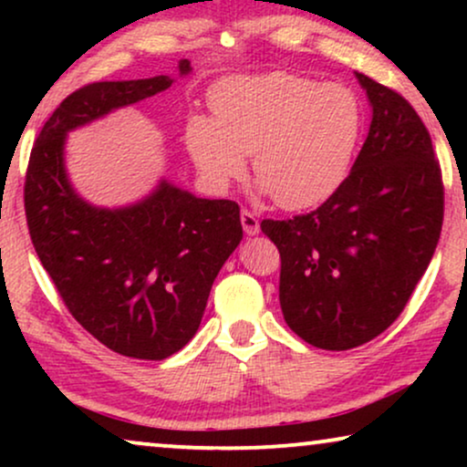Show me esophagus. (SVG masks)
Masks as SVG:
<instances>
[{
  "mask_svg": "<svg viewBox=\"0 0 467 467\" xmlns=\"http://www.w3.org/2000/svg\"><path fill=\"white\" fill-rule=\"evenodd\" d=\"M240 221H242V227H244V232L248 235H257L259 234V221H257V216L251 213V210H242Z\"/></svg>",
  "mask_w": 467,
  "mask_h": 467,
  "instance_id": "obj_1",
  "label": "esophagus"
}]
</instances>
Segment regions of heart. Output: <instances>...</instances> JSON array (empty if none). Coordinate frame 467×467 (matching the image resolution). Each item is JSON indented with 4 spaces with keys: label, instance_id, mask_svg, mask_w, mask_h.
<instances>
[{
    "label": "heart",
    "instance_id": "1",
    "mask_svg": "<svg viewBox=\"0 0 467 467\" xmlns=\"http://www.w3.org/2000/svg\"><path fill=\"white\" fill-rule=\"evenodd\" d=\"M214 119L195 114L184 142L208 182L225 187L253 174L286 210L317 206L348 176L363 110L347 85H321L296 72L238 76L210 95Z\"/></svg>",
    "mask_w": 467,
    "mask_h": 467
}]
</instances>
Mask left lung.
I'll return each instance as SVG.
<instances>
[{
    "label": "left lung",
    "instance_id": "8db88e82",
    "mask_svg": "<svg viewBox=\"0 0 467 467\" xmlns=\"http://www.w3.org/2000/svg\"><path fill=\"white\" fill-rule=\"evenodd\" d=\"M372 125L344 182L317 210L261 232L280 253V308L312 347L348 350L380 336L410 299L442 232L444 182L410 101L357 72Z\"/></svg>",
    "mask_w": 467,
    "mask_h": 467
}]
</instances>
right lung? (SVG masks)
<instances>
[{
	"label": "right lung",
	"instance_id": "add662e5",
	"mask_svg": "<svg viewBox=\"0 0 467 467\" xmlns=\"http://www.w3.org/2000/svg\"><path fill=\"white\" fill-rule=\"evenodd\" d=\"M187 74L189 61H181ZM171 85L170 76L88 82L50 114L29 155L31 242L76 321L114 353L161 361L195 336L216 274L240 244V206L161 182L123 210L88 206L63 170L66 133Z\"/></svg>",
	"mask_w": 467,
	"mask_h": 467
}]
</instances>
